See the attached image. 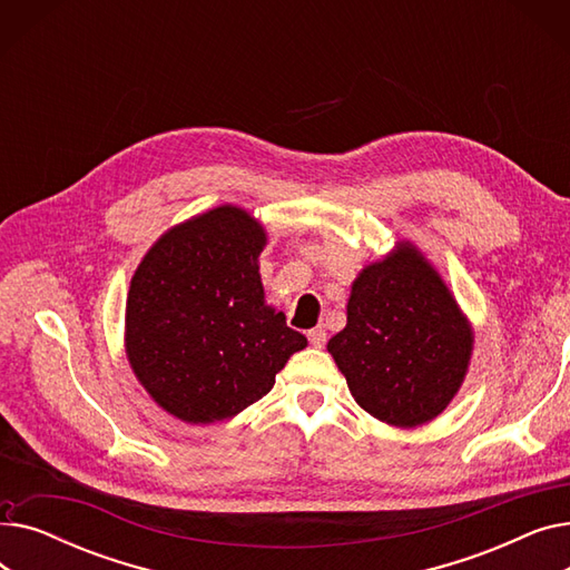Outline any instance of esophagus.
Segmentation results:
<instances>
[{
    "mask_svg": "<svg viewBox=\"0 0 570 570\" xmlns=\"http://www.w3.org/2000/svg\"><path fill=\"white\" fill-rule=\"evenodd\" d=\"M307 340H309V344H312V346L323 348V346H325V342H327L325 327H314V331H309V333H307Z\"/></svg>",
    "mask_w": 570,
    "mask_h": 570,
    "instance_id": "esophagus-1",
    "label": "esophagus"
}]
</instances>
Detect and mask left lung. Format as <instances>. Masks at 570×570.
<instances>
[{"label": "left lung", "instance_id": "8db88e82", "mask_svg": "<svg viewBox=\"0 0 570 570\" xmlns=\"http://www.w3.org/2000/svg\"><path fill=\"white\" fill-rule=\"evenodd\" d=\"M346 312V327L327 351L355 402L397 428L436 417L458 393L473 340L425 258L409 249L365 267Z\"/></svg>", "mask_w": 570, "mask_h": 570}]
</instances>
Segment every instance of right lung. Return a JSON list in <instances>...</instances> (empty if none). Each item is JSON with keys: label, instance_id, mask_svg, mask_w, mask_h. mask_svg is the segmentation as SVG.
<instances>
[{"label": "right lung", "instance_id": "add662e5", "mask_svg": "<svg viewBox=\"0 0 570 570\" xmlns=\"http://www.w3.org/2000/svg\"><path fill=\"white\" fill-rule=\"evenodd\" d=\"M263 245L245 209L224 205L168 230L131 279L129 363L155 402L187 423L224 421L258 402L307 346L263 303Z\"/></svg>", "mask_w": 570, "mask_h": 570}]
</instances>
